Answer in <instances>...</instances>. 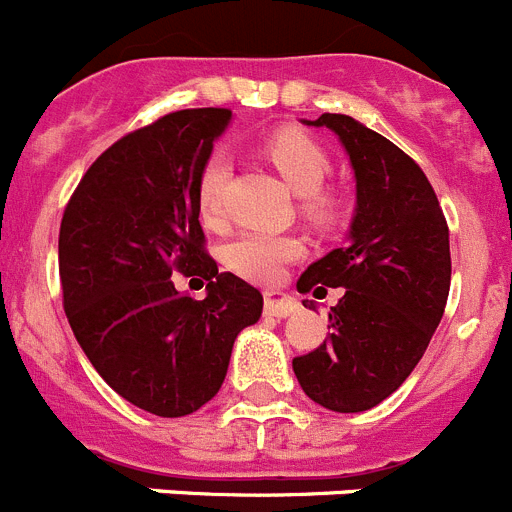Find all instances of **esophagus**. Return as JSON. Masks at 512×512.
<instances>
[{"mask_svg":"<svg viewBox=\"0 0 512 512\" xmlns=\"http://www.w3.org/2000/svg\"><path fill=\"white\" fill-rule=\"evenodd\" d=\"M298 301L290 298L288 293H280V290H265V313L270 316H290L296 311Z\"/></svg>","mask_w":512,"mask_h":512,"instance_id":"obj_1","label":"esophagus"}]
</instances>
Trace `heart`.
Instances as JSON below:
<instances>
[{"mask_svg": "<svg viewBox=\"0 0 512 512\" xmlns=\"http://www.w3.org/2000/svg\"><path fill=\"white\" fill-rule=\"evenodd\" d=\"M265 155L283 181L303 196V211L313 222L331 224L339 216V199L326 191L331 155L319 140L296 130H280L265 145ZM227 155L214 153L204 160L196 178V201L206 222H222L227 214ZM303 255V242L290 234L247 232L227 247V265L234 273L257 283H275L288 262Z\"/></svg>", "mask_w": 512, "mask_h": 512, "instance_id": "b5f03b06", "label": "heart"}]
</instances>
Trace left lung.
I'll list each match as a JSON object with an SVG mask.
<instances>
[{
    "instance_id": "1",
    "label": "left lung",
    "mask_w": 512,
    "mask_h": 512,
    "mask_svg": "<svg viewBox=\"0 0 512 512\" xmlns=\"http://www.w3.org/2000/svg\"><path fill=\"white\" fill-rule=\"evenodd\" d=\"M308 124L329 127L347 147L357 214L347 245L298 278L301 293L347 290L329 313L334 331L293 359V372L313 403L336 413L370 411L411 375L444 316L449 227L426 173L388 137L347 114Z\"/></svg>"
}]
</instances>
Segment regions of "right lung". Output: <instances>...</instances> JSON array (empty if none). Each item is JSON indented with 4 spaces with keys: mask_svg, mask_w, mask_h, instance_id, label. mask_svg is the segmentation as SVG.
Returning a JSON list of instances; mask_svg holds the SVG:
<instances>
[{
    "mask_svg": "<svg viewBox=\"0 0 512 512\" xmlns=\"http://www.w3.org/2000/svg\"><path fill=\"white\" fill-rule=\"evenodd\" d=\"M232 109H181L124 135L91 163L58 234L63 308L94 370L163 418L209 403L262 293L206 252L196 178ZM207 283L196 302L170 274Z\"/></svg>",
    "mask_w": 512,
    "mask_h": 512,
    "instance_id": "right-lung-1",
    "label": "right lung"
}]
</instances>
